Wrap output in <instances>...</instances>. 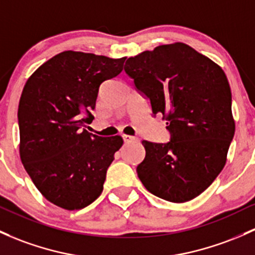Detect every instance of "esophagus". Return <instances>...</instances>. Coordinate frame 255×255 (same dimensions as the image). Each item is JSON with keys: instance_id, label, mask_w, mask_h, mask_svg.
Here are the masks:
<instances>
[{"instance_id": "34e87169", "label": "esophagus", "mask_w": 255, "mask_h": 255, "mask_svg": "<svg viewBox=\"0 0 255 255\" xmlns=\"http://www.w3.org/2000/svg\"><path fill=\"white\" fill-rule=\"evenodd\" d=\"M123 138H124L125 143H128V142H132V141H137V138L130 135H123Z\"/></svg>"}]
</instances>
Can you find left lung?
Wrapping results in <instances>:
<instances>
[{"instance_id": "8db88e82", "label": "left lung", "mask_w": 255, "mask_h": 255, "mask_svg": "<svg viewBox=\"0 0 255 255\" xmlns=\"http://www.w3.org/2000/svg\"><path fill=\"white\" fill-rule=\"evenodd\" d=\"M124 70L170 133L166 143L142 141L146 157L136 169L139 180L165 201L196 198L223 170L235 135L225 73L182 42L131 57Z\"/></svg>"}]
</instances>
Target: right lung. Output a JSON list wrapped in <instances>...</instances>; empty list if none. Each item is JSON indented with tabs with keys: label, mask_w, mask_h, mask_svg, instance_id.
I'll return each instance as SVG.
<instances>
[{
	"label": "right lung",
	"mask_w": 255,
	"mask_h": 255,
	"mask_svg": "<svg viewBox=\"0 0 255 255\" xmlns=\"http://www.w3.org/2000/svg\"><path fill=\"white\" fill-rule=\"evenodd\" d=\"M125 58L65 51L26 81L18 108L20 159L37 190L63 209H83L100 197L122 136L86 130L100 86L123 72Z\"/></svg>",
	"instance_id": "add662e5"
}]
</instances>
